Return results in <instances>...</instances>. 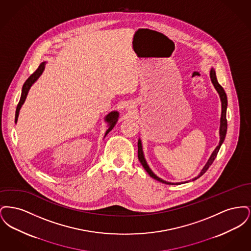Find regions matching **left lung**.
Here are the masks:
<instances>
[{"instance_id": "1", "label": "left lung", "mask_w": 251, "mask_h": 251, "mask_svg": "<svg viewBox=\"0 0 251 251\" xmlns=\"http://www.w3.org/2000/svg\"><path fill=\"white\" fill-rule=\"evenodd\" d=\"M210 76H211L212 83L214 84V86H215L216 91L218 92V94L220 96V100H221V103H222V113H221L220 130H219L220 141H219L218 146L215 148V150L214 151V152L212 153L211 157L209 158V160H208L207 164L205 165V167H203L201 172L199 174V176H198V177L194 178L193 180L199 179L200 177H201L203 174L208 170V168L210 167V166L213 164V162L215 161V159L216 158V155H217V153H218V151H219V149H220L221 145H222V143L224 142V139H225V137H226V133H227V118H226L227 105V95H226L225 90L223 89V87H222L220 84H218L217 79H216V75H215V70H214V69H212V70H211V72H210ZM137 146H138V151H137V153H138V159H139V161H140L141 165H142L144 168H145V170L149 173V175H150L151 178L155 179L156 180H159V181H161V182H163V183H166V184H179V183H171V182H168V181H166V180H163V179L158 178V177L156 176L155 174L151 170V168L149 167L148 164H147V162H146V160H145V158H144L143 151H142V145H141V141H140V140H138Z\"/></svg>"}]
</instances>
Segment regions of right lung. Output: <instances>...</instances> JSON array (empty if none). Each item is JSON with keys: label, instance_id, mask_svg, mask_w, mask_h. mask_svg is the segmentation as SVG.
<instances>
[{"label": "right lung", "instance_id": "add662e5", "mask_svg": "<svg viewBox=\"0 0 251 251\" xmlns=\"http://www.w3.org/2000/svg\"><path fill=\"white\" fill-rule=\"evenodd\" d=\"M44 68H45V62L41 63V64L38 66V68L36 69V72H34L33 74H31L30 77L25 81L24 86H23V92H22V96H21V100H20V101H19V103H18V106H17V109H16L15 122H17V120H18L20 109L22 107V105L24 104V100H25V99H26V97H27L28 91H29L31 85L34 84L36 80H37V78L41 75V73L44 71ZM118 118H119V113H118V112H111L110 114H108L107 116H106L105 120L108 122L109 128H108L107 131L105 132V135H107L108 132L114 128V126L116 125V123H117V121H118ZM105 135H104V136H105Z\"/></svg>", "mask_w": 251, "mask_h": 251}]
</instances>
